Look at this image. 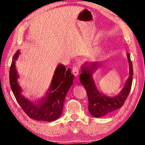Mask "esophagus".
<instances>
[{"mask_svg": "<svg viewBox=\"0 0 145 145\" xmlns=\"http://www.w3.org/2000/svg\"><path fill=\"white\" fill-rule=\"evenodd\" d=\"M72 72L73 74L75 76H77L79 73V68H78L77 65H74L72 68Z\"/></svg>", "mask_w": 145, "mask_h": 145, "instance_id": "1", "label": "esophagus"}]
</instances>
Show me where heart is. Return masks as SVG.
<instances>
[{
	"label": "heart",
	"instance_id": "b5f03b06",
	"mask_svg": "<svg viewBox=\"0 0 145 145\" xmlns=\"http://www.w3.org/2000/svg\"><path fill=\"white\" fill-rule=\"evenodd\" d=\"M100 52H101V50H100V48H97V49H95L94 51V54L98 55V54H99Z\"/></svg>",
	"mask_w": 145,
	"mask_h": 145
}]
</instances>
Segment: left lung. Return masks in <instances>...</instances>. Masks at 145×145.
<instances>
[{"label": "left lung", "mask_w": 145, "mask_h": 145, "mask_svg": "<svg viewBox=\"0 0 145 145\" xmlns=\"http://www.w3.org/2000/svg\"><path fill=\"white\" fill-rule=\"evenodd\" d=\"M127 59L130 68L129 77L122 90L118 95L113 97H107L102 94L98 90L93 79L91 74L97 69L99 63H86V65L82 67V73L80 75V80L82 84L84 86V87L88 94V110L91 114L94 117L104 116L123 105L131 89L133 76V68L129 54H127Z\"/></svg>", "instance_id": "8db88e82"}]
</instances>
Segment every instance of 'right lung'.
<instances>
[{
  "label": "right lung",
  "instance_id": "1",
  "mask_svg": "<svg viewBox=\"0 0 145 145\" xmlns=\"http://www.w3.org/2000/svg\"><path fill=\"white\" fill-rule=\"evenodd\" d=\"M19 50L14 54L9 70L11 88L16 101L27 115L38 121H52L61 116L65 97L73 84L74 76L71 70L63 65H59L53 75L50 86L43 99L35 104L21 94L22 89L17 80L18 75L15 68V61L19 56Z\"/></svg>",
  "mask_w": 145,
  "mask_h": 145
}]
</instances>
